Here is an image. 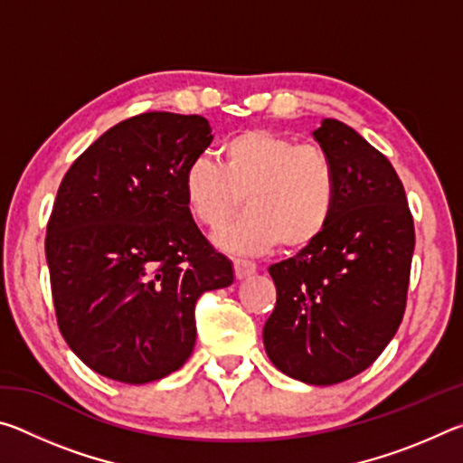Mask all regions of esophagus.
<instances>
[{
    "label": "esophagus",
    "mask_w": 463,
    "mask_h": 463,
    "mask_svg": "<svg viewBox=\"0 0 463 463\" xmlns=\"http://www.w3.org/2000/svg\"><path fill=\"white\" fill-rule=\"evenodd\" d=\"M232 265H234V276H237V279H245L257 271V265L247 260H234Z\"/></svg>",
    "instance_id": "34e87169"
}]
</instances>
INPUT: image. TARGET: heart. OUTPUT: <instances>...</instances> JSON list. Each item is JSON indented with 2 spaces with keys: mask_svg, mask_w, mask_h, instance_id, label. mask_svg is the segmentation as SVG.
Instances as JSON below:
<instances>
[{
  "mask_svg": "<svg viewBox=\"0 0 463 463\" xmlns=\"http://www.w3.org/2000/svg\"><path fill=\"white\" fill-rule=\"evenodd\" d=\"M218 161L198 156L182 177L184 202L195 222L216 232L214 242L239 255H260L281 242L289 250L315 242L331 224L339 177L331 156L315 145L268 128L241 130L218 148Z\"/></svg>",
  "mask_w": 463,
  "mask_h": 463,
  "instance_id": "1",
  "label": "heart"
}]
</instances>
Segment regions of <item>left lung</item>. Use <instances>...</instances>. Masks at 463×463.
Segmentation results:
<instances>
[{
  "label": "left lung",
  "instance_id": "left-lung-1",
  "mask_svg": "<svg viewBox=\"0 0 463 463\" xmlns=\"http://www.w3.org/2000/svg\"><path fill=\"white\" fill-rule=\"evenodd\" d=\"M312 137L335 163L336 208L312 245L269 268L278 302L263 345L289 378L331 386L370 367L401 326L414 224L394 167L359 132L325 118Z\"/></svg>",
  "mask_w": 463,
  "mask_h": 463
}]
</instances>
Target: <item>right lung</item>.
Segmentation results:
<instances>
[{"instance_id": "1", "label": "right lung", "mask_w": 463, "mask_h": 463, "mask_svg": "<svg viewBox=\"0 0 463 463\" xmlns=\"http://www.w3.org/2000/svg\"><path fill=\"white\" fill-rule=\"evenodd\" d=\"M202 116L146 112L104 132L59 185L46 263L62 339L99 375L146 383L182 367L194 308L232 284L184 202L185 167L213 143Z\"/></svg>"}]
</instances>
